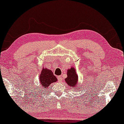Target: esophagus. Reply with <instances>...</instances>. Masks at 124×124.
I'll use <instances>...</instances> for the list:
<instances>
[{"mask_svg":"<svg viewBox=\"0 0 124 124\" xmlns=\"http://www.w3.org/2000/svg\"><path fill=\"white\" fill-rule=\"evenodd\" d=\"M57 79H58V80L59 82H62V78L61 76H57Z\"/></svg>","mask_w":124,"mask_h":124,"instance_id":"1","label":"esophagus"}]
</instances>
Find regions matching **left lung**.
Wrapping results in <instances>:
<instances>
[{
    "label": "left lung",
    "instance_id": "8db88e82",
    "mask_svg": "<svg viewBox=\"0 0 124 124\" xmlns=\"http://www.w3.org/2000/svg\"><path fill=\"white\" fill-rule=\"evenodd\" d=\"M67 76L66 78L64 80H65L66 83L67 84L70 86V87L71 88H76V91H78L80 89H81L82 87L80 86L79 88L78 87V75L77 74V72H76V69L74 67H71L70 69H69L67 70ZM82 86V85H81Z\"/></svg>",
    "mask_w": 124,
    "mask_h": 124
}]
</instances>
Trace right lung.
I'll list each match as a JSON object with an SVG mask.
<instances>
[{
	"label": "right lung",
	"instance_id": "obj_1",
	"mask_svg": "<svg viewBox=\"0 0 124 124\" xmlns=\"http://www.w3.org/2000/svg\"><path fill=\"white\" fill-rule=\"evenodd\" d=\"M39 76V82L41 88L40 90H45L52 83L57 81V78L54 75L53 72L46 68H43Z\"/></svg>",
	"mask_w": 124,
	"mask_h": 124
}]
</instances>
